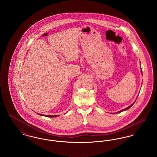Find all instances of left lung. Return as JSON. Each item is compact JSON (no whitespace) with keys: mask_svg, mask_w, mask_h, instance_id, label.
<instances>
[{"mask_svg":"<svg viewBox=\"0 0 157 157\" xmlns=\"http://www.w3.org/2000/svg\"><path fill=\"white\" fill-rule=\"evenodd\" d=\"M141 73H142V71H141ZM135 101H136V100H135ZM135 102H134V103H133V104H132L131 105H130V106H128V107H127V108H125V109H122V110H121V111H119V112H116V113H120V112H122V111H125V110H127V109H129V108H131V106H132V105H133V104H134V103H135Z\"/></svg>","mask_w":157,"mask_h":157,"instance_id":"obj_1","label":"left lung"}]
</instances>
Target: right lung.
<instances>
[{
	"label": "right lung",
	"mask_w": 157,
	"mask_h": 157,
	"mask_svg": "<svg viewBox=\"0 0 157 157\" xmlns=\"http://www.w3.org/2000/svg\"><path fill=\"white\" fill-rule=\"evenodd\" d=\"M39 115H42V114H40V113H38ZM46 117H57V115H45Z\"/></svg>",
	"instance_id": "1"
}]
</instances>
